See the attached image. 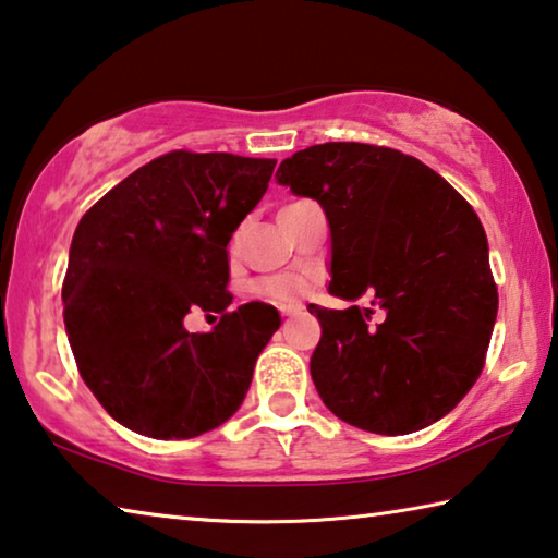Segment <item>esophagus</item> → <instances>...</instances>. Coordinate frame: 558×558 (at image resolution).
I'll return each instance as SVG.
<instances>
[{
  "mask_svg": "<svg viewBox=\"0 0 558 558\" xmlns=\"http://www.w3.org/2000/svg\"><path fill=\"white\" fill-rule=\"evenodd\" d=\"M280 315L282 317H298V315H302V305H300V302H288V305H280Z\"/></svg>",
  "mask_w": 558,
  "mask_h": 558,
  "instance_id": "obj_1",
  "label": "esophagus"
}]
</instances>
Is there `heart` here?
Segmentation results:
<instances>
[{"instance_id":"1","label":"heart","mask_w":558,"mask_h":558,"mask_svg":"<svg viewBox=\"0 0 558 558\" xmlns=\"http://www.w3.org/2000/svg\"><path fill=\"white\" fill-rule=\"evenodd\" d=\"M256 292L276 302H295L305 292V280L300 276H276L266 278L256 286Z\"/></svg>"}]
</instances>
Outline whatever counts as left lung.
I'll list each match as a JSON object with an SVG mask.
<instances>
[{
	"mask_svg": "<svg viewBox=\"0 0 558 558\" xmlns=\"http://www.w3.org/2000/svg\"><path fill=\"white\" fill-rule=\"evenodd\" d=\"M332 233L329 292L384 310L310 305L323 337L310 359L319 399L349 426L405 436L440 421L485 366L497 317L487 235L446 179L391 147L325 143L278 167Z\"/></svg>",
	"mask_w": 558,
	"mask_h": 558,
	"instance_id": "left-lung-1",
	"label": "left lung"
}]
</instances>
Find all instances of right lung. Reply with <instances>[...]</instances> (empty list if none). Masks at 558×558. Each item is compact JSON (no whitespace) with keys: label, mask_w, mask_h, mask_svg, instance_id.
I'll list each match as a JSON object with an SVG mask.
<instances>
[{"label":"right lung","mask_w":558,"mask_h":558,"mask_svg":"<svg viewBox=\"0 0 558 558\" xmlns=\"http://www.w3.org/2000/svg\"><path fill=\"white\" fill-rule=\"evenodd\" d=\"M272 169L276 159L179 149L112 186L73 233L65 335L93 396L140 436H202L245 399L280 315L266 302L229 310L226 245ZM194 306L222 315L211 333L185 332Z\"/></svg>","instance_id":"obj_1"}]
</instances>
